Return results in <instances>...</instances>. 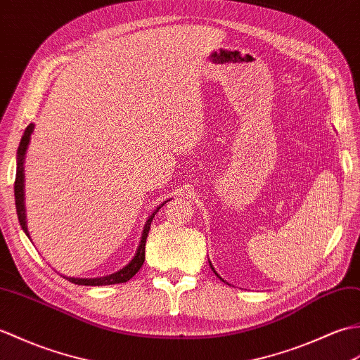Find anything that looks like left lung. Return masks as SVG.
Segmentation results:
<instances>
[{
  "instance_id": "obj_1",
  "label": "left lung",
  "mask_w": 360,
  "mask_h": 360,
  "mask_svg": "<svg viewBox=\"0 0 360 360\" xmlns=\"http://www.w3.org/2000/svg\"><path fill=\"white\" fill-rule=\"evenodd\" d=\"M210 266H211V268H212V265H211V262H210ZM212 271H214V268H212ZM214 273H215V271H214ZM215 274H217V273H215ZM217 277H219V278H221V277H220V276H219V274H217ZM221 281H223V278H221ZM223 282H225V281H223Z\"/></svg>"
}]
</instances>
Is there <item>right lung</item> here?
<instances>
[{"label": "right lung", "instance_id": "obj_1", "mask_svg": "<svg viewBox=\"0 0 360 360\" xmlns=\"http://www.w3.org/2000/svg\"><path fill=\"white\" fill-rule=\"evenodd\" d=\"M34 132V124H29L26 127V131H24L21 141H20V146H18V155H17V175H15V206H17V214H18V220H20V225L22 228L24 233L29 237V231H27V221H26V210H24V155H26V150L29 146V141H30V134ZM171 200V198H169ZM166 200V202H169ZM166 202H163L160 206H157V210L149 215L148 221L145 223V229H143V234H141V240L139 245V250L135 252L134 259L127 263L126 266H123L120 271L114 274H109V276H103V277H94V278H78V277H66L63 276L65 278H68L69 282L75 283V285H86V286H101V285H115V283H124L132 278L135 274L139 273V269L141 268L143 262H145V246H146V238L149 234V229H150V221L155 217V214L158 212L160 207H162ZM30 238V237H29Z\"/></svg>", "mask_w": 360, "mask_h": 360}]
</instances>
